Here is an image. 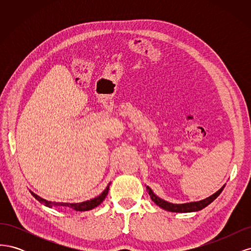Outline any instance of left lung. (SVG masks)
<instances>
[{
  "instance_id": "1",
  "label": "left lung",
  "mask_w": 251,
  "mask_h": 251,
  "mask_svg": "<svg viewBox=\"0 0 251 251\" xmlns=\"http://www.w3.org/2000/svg\"><path fill=\"white\" fill-rule=\"evenodd\" d=\"M225 187V184L219 189L218 192H216L215 194H212L211 196H209L208 198H205L203 200L200 201H196V202H188V203H182V204H175V203H171L165 201L161 198H159L157 195L154 194V192L151 189L147 186V191L151 197V201H154V203H156L159 207H161L168 211H172V212H193V211H198L203 209L204 207H206L207 205H209L212 201L215 199H217V197L222 193L223 188Z\"/></svg>"
}]
</instances>
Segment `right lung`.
<instances>
[{
  "mask_svg": "<svg viewBox=\"0 0 251 251\" xmlns=\"http://www.w3.org/2000/svg\"><path fill=\"white\" fill-rule=\"evenodd\" d=\"M110 184L111 182L108 184V186L105 187L104 191L100 195L95 197V198L93 199H90V200H87L85 202H79V203H69V202H52V201H48L46 199H43L42 197L37 196L36 194H34L33 192L29 191L30 193H31V195L34 197V198L39 201L40 203L44 204L45 206H47L49 208H52V207H70L74 210L76 211H87V210H91L93 209L95 207H97L98 205H100L104 199L105 197H107L108 193H109V188H110Z\"/></svg>",
  "mask_w": 251,
  "mask_h": 251,
  "instance_id": "1",
  "label": "right lung"
}]
</instances>
